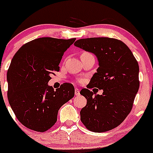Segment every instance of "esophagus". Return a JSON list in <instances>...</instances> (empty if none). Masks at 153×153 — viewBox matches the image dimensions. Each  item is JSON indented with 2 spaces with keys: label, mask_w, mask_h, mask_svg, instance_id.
I'll return each mask as SVG.
<instances>
[{
  "label": "esophagus",
  "mask_w": 153,
  "mask_h": 153,
  "mask_svg": "<svg viewBox=\"0 0 153 153\" xmlns=\"http://www.w3.org/2000/svg\"><path fill=\"white\" fill-rule=\"evenodd\" d=\"M75 95L76 96L79 95V90L78 88H75Z\"/></svg>",
  "instance_id": "34e87169"
}]
</instances>
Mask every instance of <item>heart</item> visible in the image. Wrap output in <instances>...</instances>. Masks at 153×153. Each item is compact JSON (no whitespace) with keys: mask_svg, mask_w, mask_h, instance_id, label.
Here are the masks:
<instances>
[{"mask_svg":"<svg viewBox=\"0 0 153 153\" xmlns=\"http://www.w3.org/2000/svg\"><path fill=\"white\" fill-rule=\"evenodd\" d=\"M84 53H87V52H83V53H81V54H84Z\"/></svg>","mask_w":153,"mask_h":153,"instance_id":"obj_1","label":"heart"}]
</instances>
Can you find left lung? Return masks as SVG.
Masks as SVG:
<instances>
[{
    "label": "left lung",
    "instance_id": "1",
    "mask_svg": "<svg viewBox=\"0 0 153 153\" xmlns=\"http://www.w3.org/2000/svg\"><path fill=\"white\" fill-rule=\"evenodd\" d=\"M74 45L94 53L100 66L88 89L80 91L87 100L80 111L81 122L94 132L114 129L129 114L140 88L137 60L123 42L115 38L79 39ZM93 87L103 90L102 95H93L88 90Z\"/></svg>",
    "mask_w": 153,
    "mask_h": 153
}]
</instances>
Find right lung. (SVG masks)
<instances>
[{
  "label": "right lung",
  "mask_w": 153,
  "mask_h": 153,
  "mask_svg": "<svg viewBox=\"0 0 153 153\" xmlns=\"http://www.w3.org/2000/svg\"><path fill=\"white\" fill-rule=\"evenodd\" d=\"M75 40L35 39L13 56L7 74V99L19 122L28 129L41 132L51 129L59 109L74 97L71 83H63L56 90L47 83L60 70L62 56Z\"/></svg>",
  "instance_id": "obj_1"
}]
</instances>
